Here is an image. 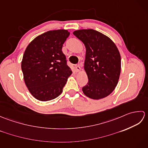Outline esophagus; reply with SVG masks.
Masks as SVG:
<instances>
[{"label":"esophagus","mask_w":148,"mask_h":148,"mask_svg":"<svg viewBox=\"0 0 148 148\" xmlns=\"http://www.w3.org/2000/svg\"><path fill=\"white\" fill-rule=\"evenodd\" d=\"M75 68H76V72H79V71L81 70V69L80 66H79V65L75 66Z\"/></svg>","instance_id":"obj_1"}]
</instances>
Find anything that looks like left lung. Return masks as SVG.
<instances>
[{
	"mask_svg": "<svg viewBox=\"0 0 148 148\" xmlns=\"http://www.w3.org/2000/svg\"><path fill=\"white\" fill-rule=\"evenodd\" d=\"M86 48L84 69L88 82L83 87L84 95L99 100L111 94L117 86L121 72V56L114 42L93 29L73 32Z\"/></svg>",
	"mask_w": 148,
	"mask_h": 148,
	"instance_id": "8db88e82",
	"label": "left lung"
}]
</instances>
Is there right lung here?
I'll use <instances>...</instances> for the list:
<instances>
[{
    "mask_svg": "<svg viewBox=\"0 0 148 148\" xmlns=\"http://www.w3.org/2000/svg\"><path fill=\"white\" fill-rule=\"evenodd\" d=\"M69 35L65 29L48 31L32 40L25 51L21 61L25 83L40 101L60 95L72 74L62 50Z\"/></svg>",
    "mask_w": 148,
    "mask_h": 148,
    "instance_id": "right-lung-1",
    "label": "right lung"
}]
</instances>
